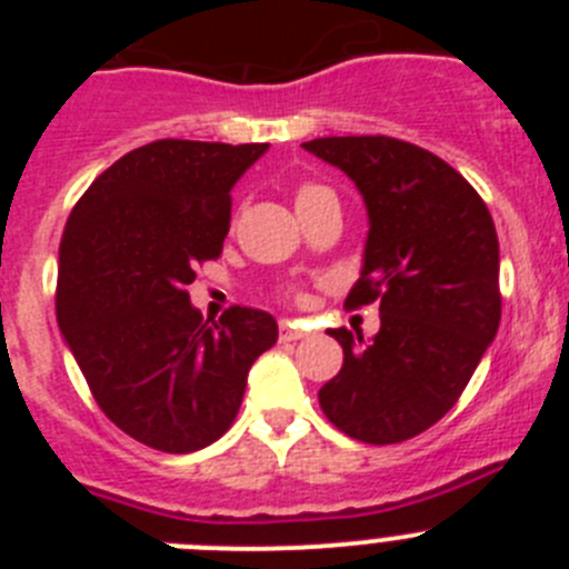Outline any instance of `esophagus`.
<instances>
[{"label":"esophagus","mask_w":569,"mask_h":569,"mask_svg":"<svg viewBox=\"0 0 569 569\" xmlns=\"http://www.w3.org/2000/svg\"><path fill=\"white\" fill-rule=\"evenodd\" d=\"M305 336H308V330H305V325H301V321L284 319L279 325V339L281 341H299V339H305Z\"/></svg>","instance_id":"34e87169"}]
</instances>
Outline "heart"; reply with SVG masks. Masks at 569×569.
Segmentation results:
<instances>
[{"label":"heart","mask_w":569,"mask_h":569,"mask_svg":"<svg viewBox=\"0 0 569 569\" xmlns=\"http://www.w3.org/2000/svg\"><path fill=\"white\" fill-rule=\"evenodd\" d=\"M316 190H321V188H313V184H305V188H301V190H299V199H305V196L316 193Z\"/></svg>","instance_id":"obj_1"}]
</instances>
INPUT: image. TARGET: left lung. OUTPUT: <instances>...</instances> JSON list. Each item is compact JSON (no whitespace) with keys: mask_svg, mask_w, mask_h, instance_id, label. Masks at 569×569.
Returning <instances> with one entry per match:
<instances>
[{"mask_svg":"<svg viewBox=\"0 0 569 569\" xmlns=\"http://www.w3.org/2000/svg\"><path fill=\"white\" fill-rule=\"evenodd\" d=\"M305 150L353 179L367 208L365 261L347 305L379 301L370 341L330 330L345 350L319 405L350 439L396 445L433 427L496 339L499 236L465 176L393 136H328Z\"/></svg>","mask_w":569,"mask_h":569,"instance_id":"left-lung-1","label":"left lung"}]
</instances>
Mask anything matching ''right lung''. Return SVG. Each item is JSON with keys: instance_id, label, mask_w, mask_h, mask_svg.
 Masks as SVG:
<instances>
[{"instance_id": "1", "label": "right lung", "mask_w": 569, "mask_h": 569, "mask_svg": "<svg viewBox=\"0 0 569 569\" xmlns=\"http://www.w3.org/2000/svg\"><path fill=\"white\" fill-rule=\"evenodd\" d=\"M268 144L159 139L110 164L70 210L57 321L102 413L162 453L213 445L239 413L270 313L190 305L196 264L222 253L230 190Z\"/></svg>"}]
</instances>
